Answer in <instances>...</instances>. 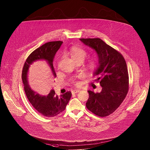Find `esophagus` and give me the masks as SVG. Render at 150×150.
<instances>
[{"mask_svg": "<svg viewBox=\"0 0 150 150\" xmlns=\"http://www.w3.org/2000/svg\"><path fill=\"white\" fill-rule=\"evenodd\" d=\"M79 91H80V90H74L72 91V94H75V93H78Z\"/></svg>", "mask_w": 150, "mask_h": 150, "instance_id": "esophagus-1", "label": "esophagus"}]
</instances>
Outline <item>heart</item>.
<instances>
[{
  "mask_svg": "<svg viewBox=\"0 0 150 150\" xmlns=\"http://www.w3.org/2000/svg\"><path fill=\"white\" fill-rule=\"evenodd\" d=\"M67 54H69L72 58V59L75 62L78 61H83L87 55L86 52L85 50L78 46L72 47L67 52ZM97 66H98V61L96 58L91 59L89 61L87 65L88 69L91 72H94L96 70ZM75 85H79V83L76 82Z\"/></svg>",
  "mask_w": 150,
  "mask_h": 150,
  "instance_id": "heart-1",
  "label": "heart"
}]
</instances>
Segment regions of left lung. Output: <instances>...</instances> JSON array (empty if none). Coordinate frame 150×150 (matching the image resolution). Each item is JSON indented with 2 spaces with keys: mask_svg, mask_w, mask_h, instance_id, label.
<instances>
[{
  "mask_svg": "<svg viewBox=\"0 0 150 150\" xmlns=\"http://www.w3.org/2000/svg\"><path fill=\"white\" fill-rule=\"evenodd\" d=\"M96 52L98 64L93 73L102 87L100 92L88 90L87 108L101 117L113 113L123 102L129 89V76L122 55L100 38L80 39Z\"/></svg>",
  "mask_w": 150,
  "mask_h": 150,
  "instance_id": "1",
  "label": "left lung"
}]
</instances>
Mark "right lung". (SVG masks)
<instances>
[{
    "instance_id": "1",
    "label": "right lung",
    "mask_w": 150,
    "mask_h": 150,
    "mask_svg": "<svg viewBox=\"0 0 150 150\" xmlns=\"http://www.w3.org/2000/svg\"><path fill=\"white\" fill-rule=\"evenodd\" d=\"M62 42L55 41L47 42L34 50L26 60L23 70L22 79L24 85L26 96L33 107L42 115L54 117L65 110L71 97V92L67 91L58 96L52 89L49 94H45V90H35L30 88L28 81V73L30 65L38 61H46L50 67L54 78L56 74L53 67V60Z\"/></svg>"
}]
</instances>
